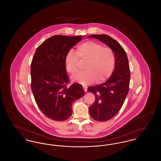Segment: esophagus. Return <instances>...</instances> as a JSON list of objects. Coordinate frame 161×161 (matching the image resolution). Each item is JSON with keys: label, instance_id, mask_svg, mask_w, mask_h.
I'll list each match as a JSON object with an SVG mask.
<instances>
[{"label": "esophagus", "instance_id": "obj_1", "mask_svg": "<svg viewBox=\"0 0 161 161\" xmlns=\"http://www.w3.org/2000/svg\"><path fill=\"white\" fill-rule=\"evenodd\" d=\"M83 89H84V92H87V87H84V86H83Z\"/></svg>", "mask_w": 161, "mask_h": 161}]
</instances>
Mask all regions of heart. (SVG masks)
I'll return each instance as SVG.
<instances>
[{
	"label": "heart",
	"mask_w": 161,
	"mask_h": 161,
	"mask_svg": "<svg viewBox=\"0 0 161 161\" xmlns=\"http://www.w3.org/2000/svg\"><path fill=\"white\" fill-rule=\"evenodd\" d=\"M77 53L69 50L64 58L66 69L72 75L78 71V57L86 61L84 67L86 70L72 76L73 81L83 85L91 84L95 80L97 83H101L112 75L115 68V57L110 48L104 47L95 42L88 41L77 47Z\"/></svg>",
	"instance_id": "obj_1"
}]
</instances>
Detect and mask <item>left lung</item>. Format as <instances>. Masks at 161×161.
Wrapping results in <instances>:
<instances>
[{
  "label": "left lung",
  "mask_w": 161,
  "mask_h": 161,
  "mask_svg": "<svg viewBox=\"0 0 161 161\" xmlns=\"http://www.w3.org/2000/svg\"><path fill=\"white\" fill-rule=\"evenodd\" d=\"M108 46L115 57L114 70L106 82L89 87L87 91L94 94L95 102L89 107L92 118L97 121H106L116 115L123 106L129 93L130 72L127 54L115 39L105 34L91 35Z\"/></svg>",
  "instance_id": "left-lung-1"
}]
</instances>
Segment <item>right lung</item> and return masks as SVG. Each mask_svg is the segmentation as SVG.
Returning <instances> with one entry per match:
<instances>
[{
  "label": "right lung",
  "mask_w": 161,
  "mask_h": 161,
  "mask_svg": "<svg viewBox=\"0 0 161 161\" xmlns=\"http://www.w3.org/2000/svg\"><path fill=\"white\" fill-rule=\"evenodd\" d=\"M84 36H54L36 49L31 64V90L40 110L55 121H64L72 106L84 94L82 85L69 83L64 63L68 51Z\"/></svg>",
  "instance_id": "obj_1"
}]
</instances>
